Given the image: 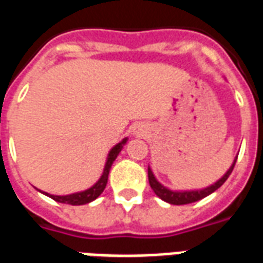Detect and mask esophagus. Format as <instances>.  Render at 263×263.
Here are the masks:
<instances>
[{
  "label": "esophagus",
  "mask_w": 263,
  "mask_h": 263,
  "mask_svg": "<svg viewBox=\"0 0 263 263\" xmlns=\"http://www.w3.org/2000/svg\"><path fill=\"white\" fill-rule=\"evenodd\" d=\"M134 134H135V135H142V134H143V131H142V128H136L135 131H134Z\"/></svg>",
  "instance_id": "esophagus-1"
}]
</instances>
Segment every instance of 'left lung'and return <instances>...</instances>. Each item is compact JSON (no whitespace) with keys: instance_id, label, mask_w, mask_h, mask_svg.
I'll return each mask as SVG.
<instances>
[{"instance_id":"obj_1","label":"left lung","mask_w":263,"mask_h":263,"mask_svg":"<svg viewBox=\"0 0 263 263\" xmlns=\"http://www.w3.org/2000/svg\"><path fill=\"white\" fill-rule=\"evenodd\" d=\"M236 160H237V156L233 160V163L230 165V168L223 174V176H220L219 179L216 180L215 183L204 187V189H194V190H172L167 186H164L163 183H160L157 180V178L154 176L152 168H147V176H149V183L150 187L153 189V192L156 193L157 197H160L163 201L168 204H174V205H183V204H190L194 203V201H198L201 198L207 197L211 193H214L216 189H219L220 186L223 185L226 182V179L229 178V175L232 174L234 168V164H236Z\"/></svg>"}]
</instances>
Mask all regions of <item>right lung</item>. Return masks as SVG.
<instances>
[{
	"instance_id": "obj_1",
	"label": "right lung",
	"mask_w": 263,
	"mask_h": 263,
	"mask_svg": "<svg viewBox=\"0 0 263 263\" xmlns=\"http://www.w3.org/2000/svg\"><path fill=\"white\" fill-rule=\"evenodd\" d=\"M128 138H124L121 142H118L117 145H114L110 152L107 153V157H106V163L105 168H103V172L95 183L88 187V189L83 190V192H76V193L71 194H66V196H56V194H49L47 192H43V190H38L40 193L45 194L48 197H51L52 200H55L58 203H63V204H70V205H84V204H88L96 200L99 197L100 194L103 193L106 185H107V179H109V172L110 168L113 165L114 160L117 158V156L120 154V152L123 150V147L127 145Z\"/></svg>"
}]
</instances>
